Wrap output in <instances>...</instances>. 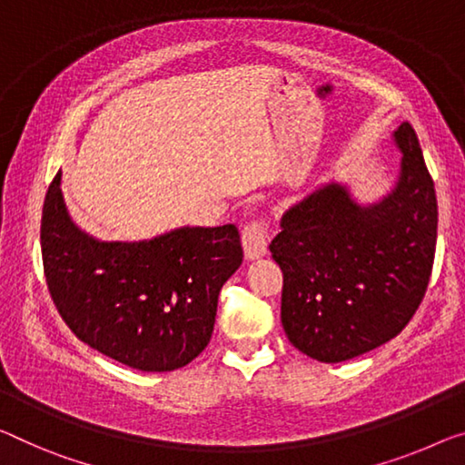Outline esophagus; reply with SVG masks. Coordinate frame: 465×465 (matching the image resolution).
Wrapping results in <instances>:
<instances>
[{
	"label": "esophagus",
	"mask_w": 465,
	"mask_h": 465,
	"mask_svg": "<svg viewBox=\"0 0 465 465\" xmlns=\"http://www.w3.org/2000/svg\"><path fill=\"white\" fill-rule=\"evenodd\" d=\"M242 249L249 260L262 257L268 249V224L263 218H252L242 226Z\"/></svg>",
	"instance_id": "34e87169"
}]
</instances>
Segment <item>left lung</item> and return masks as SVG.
Wrapping results in <instances>:
<instances>
[{"label": "left lung", "instance_id": "8db88e82", "mask_svg": "<svg viewBox=\"0 0 465 465\" xmlns=\"http://www.w3.org/2000/svg\"><path fill=\"white\" fill-rule=\"evenodd\" d=\"M395 143L403 160L391 195L361 208L331 183L284 213L270 242L282 270L284 332L318 361L353 360L395 339L426 295L437 193L410 123Z\"/></svg>", "mask_w": 465, "mask_h": 465}]
</instances>
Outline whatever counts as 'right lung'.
I'll list each match as a JSON object with an SVG mask.
<instances>
[{
  "instance_id": "obj_1",
  "label": "right lung",
  "mask_w": 465,
  "mask_h": 465,
  "mask_svg": "<svg viewBox=\"0 0 465 465\" xmlns=\"http://www.w3.org/2000/svg\"><path fill=\"white\" fill-rule=\"evenodd\" d=\"M58 173L41 216L43 272L78 339L128 368L170 372L208 347L223 284L242 262L234 224L102 242L73 224Z\"/></svg>"
}]
</instances>
